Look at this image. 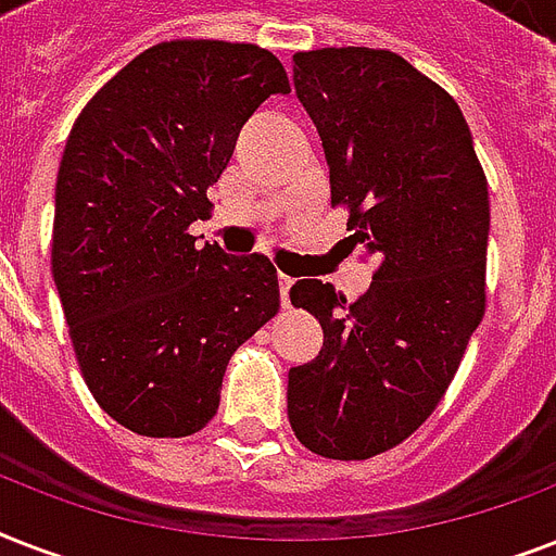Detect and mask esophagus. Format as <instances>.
<instances>
[{
    "mask_svg": "<svg viewBox=\"0 0 556 556\" xmlns=\"http://www.w3.org/2000/svg\"><path fill=\"white\" fill-rule=\"evenodd\" d=\"M279 279V300H282V305H288V294H291V286H294V279L286 277V274H277Z\"/></svg>",
    "mask_w": 556,
    "mask_h": 556,
    "instance_id": "1",
    "label": "esophagus"
}]
</instances>
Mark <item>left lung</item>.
Wrapping results in <instances>:
<instances>
[{
    "instance_id": "1",
    "label": "left lung",
    "mask_w": 556,
    "mask_h": 556,
    "mask_svg": "<svg viewBox=\"0 0 556 556\" xmlns=\"http://www.w3.org/2000/svg\"><path fill=\"white\" fill-rule=\"evenodd\" d=\"M294 91L375 277L357 303L320 279L294 282L291 303L320 320L323 349L288 371V421L312 453L352 462L430 418L482 323L488 181L456 100L404 56L300 51Z\"/></svg>"
}]
</instances>
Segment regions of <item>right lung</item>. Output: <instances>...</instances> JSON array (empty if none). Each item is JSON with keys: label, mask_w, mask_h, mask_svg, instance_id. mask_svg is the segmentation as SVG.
<instances>
[{"label": "right lung", "mask_w": 556, "mask_h": 556, "mask_svg": "<svg viewBox=\"0 0 556 556\" xmlns=\"http://www.w3.org/2000/svg\"><path fill=\"white\" fill-rule=\"evenodd\" d=\"M288 91L265 48L173 39L124 65L74 121L51 268L86 387L126 430L199 432L230 355L277 314L268 256L195 248L187 227L207 213L244 121Z\"/></svg>", "instance_id": "1"}]
</instances>
